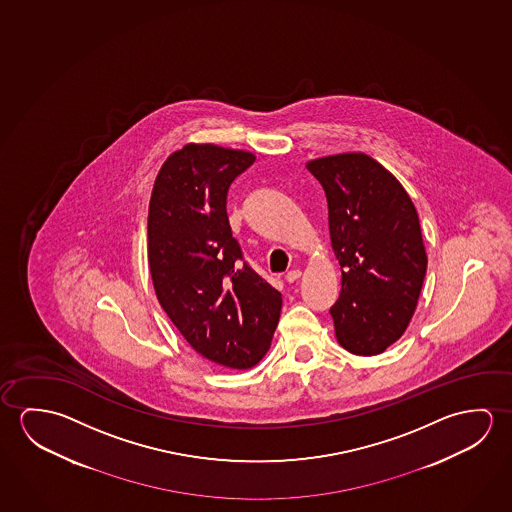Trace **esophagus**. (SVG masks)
Returning a JSON list of instances; mask_svg holds the SVG:
<instances>
[{"instance_id": "34e87169", "label": "esophagus", "mask_w": 512, "mask_h": 512, "mask_svg": "<svg viewBox=\"0 0 512 512\" xmlns=\"http://www.w3.org/2000/svg\"><path fill=\"white\" fill-rule=\"evenodd\" d=\"M299 277H301V270H290V272L284 276V279H286L288 283H295Z\"/></svg>"}]
</instances>
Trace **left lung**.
I'll list each match as a JSON object with an SVG mask.
<instances>
[{
  "instance_id": "1",
  "label": "left lung",
  "mask_w": 512,
  "mask_h": 512,
  "mask_svg": "<svg viewBox=\"0 0 512 512\" xmlns=\"http://www.w3.org/2000/svg\"><path fill=\"white\" fill-rule=\"evenodd\" d=\"M329 208V235L341 267L331 308L341 347L375 356L404 334L427 272L418 213L388 169L365 153L308 162Z\"/></svg>"
}]
</instances>
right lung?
Listing matches in <instances>:
<instances>
[{"mask_svg":"<svg viewBox=\"0 0 512 512\" xmlns=\"http://www.w3.org/2000/svg\"><path fill=\"white\" fill-rule=\"evenodd\" d=\"M256 156L187 144L158 172L147 215L156 297L201 356L247 370L267 354L283 299L244 261L229 226V185Z\"/></svg>","mask_w":512,"mask_h":512,"instance_id":"right-lung-1","label":"right lung"}]
</instances>
